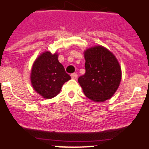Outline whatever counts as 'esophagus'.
I'll return each instance as SVG.
<instances>
[{
	"instance_id": "1",
	"label": "esophagus",
	"mask_w": 149,
	"mask_h": 149,
	"mask_svg": "<svg viewBox=\"0 0 149 149\" xmlns=\"http://www.w3.org/2000/svg\"><path fill=\"white\" fill-rule=\"evenodd\" d=\"M71 77H72V79H77V77H78V75H77V72H73L71 74Z\"/></svg>"
}]
</instances>
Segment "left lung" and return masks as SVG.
Segmentation results:
<instances>
[{
  "mask_svg": "<svg viewBox=\"0 0 149 149\" xmlns=\"http://www.w3.org/2000/svg\"><path fill=\"white\" fill-rule=\"evenodd\" d=\"M84 57L86 72L78 78L84 94L95 102L110 99L121 79V70L116 57L103 46L86 49Z\"/></svg>",
  "mask_w": 149,
  "mask_h": 149,
  "instance_id": "1",
  "label": "left lung"
}]
</instances>
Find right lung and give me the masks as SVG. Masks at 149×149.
Segmentation results:
<instances>
[{
	"instance_id": "add662e5",
	"label": "right lung",
	"mask_w": 149,
	"mask_h": 149,
	"mask_svg": "<svg viewBox=\"0 0 149 149\" xmlns=\"http://www.w3.org/2000/svg\"><path fill=\"white\" fill-rule=\"evenodd\" d=\"M71 77L58 60L57 54L45 52L36 58L31 72V82L35 91L44 98L51 99Z\"/></svg>"
}]
</instances>
